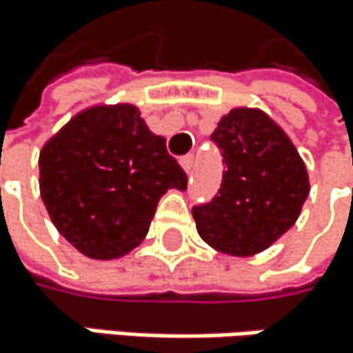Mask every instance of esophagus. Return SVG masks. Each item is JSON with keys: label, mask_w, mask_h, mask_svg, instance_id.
Segmentation results:
<instances>
[{"label": "esophagus", "mask_w": 353, "mask_h": 353, "mask_svg": "<svg viewBox=\"0 0 353 353\" xmlns=\"http://www.w3.org/2000/svg\"><path fill=\"white\" fill-rule=\"evenodd\" d=\"M180 163H182V167L190 173V171H192V167H194V154H186V157H182V159H180Z\"/></svg>", "instance_id": "1"}]
</instances>
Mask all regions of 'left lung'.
Instances as JSON below:
<instances>
[{
	"instance_id": "8db88e82",
	"label": "left lung",
	"mask_w": 353,
	"mask_h": 353,
	"mask_svg": "<svg viewBox=\"0 0 353 353\" xmlns=\"http://www.w3.org/2000/svg\"><path fill=\"white\" fill-rule=\"evenodd\" d=\"M211 142L221 152V184L209 203L192 207L196 230L221 253H259L297 221L310 194L305 165L261 110H230Z\"/></svg>"
}]
</instances>
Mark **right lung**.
<instances>
[{
	"label": "right lung",
	"instance_id": "right-lung-1",
	"mask_svg": "<svg viewBox=\"0 0 353 353\" xmlns=\"http://www.w3.org/2000/svg\"><path fill=\"white\" fill-rule=\"evenodd\" d=\"M39 188L58 232L92 259L136 249L169 188L188 175L140 119L136 106H96L43 146Z\"/></svg>",
	"mask_w": 353,
	"mask_h": 353
}]
</instances>
